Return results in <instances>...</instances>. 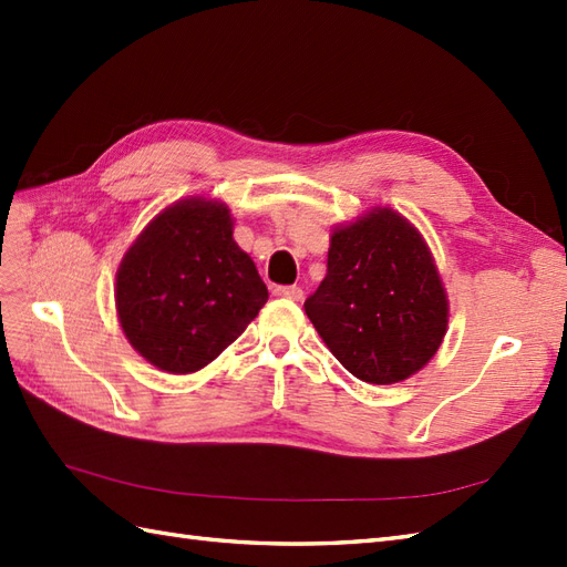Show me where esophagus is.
I'll return each instance as SVG.
<instances>
[{
	"mask_svg": "<svg viewBox=\"0 0 567 567\" xmlns=\"http://www.w3.org/2000/svg\"><path fill=\"white\" fill-rule=\"evenodd\" d=\"M272 295L282 297V299H290V302H302L305 292H302V287H297V285H280V287H275Z\"/></svg>",
	"mask_w": 567,
	"mask_h": 567,
	"instance_id": "obj_1",
	"label": "esophagus"
}]
</instances>
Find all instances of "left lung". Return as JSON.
I'll return each instance as SVG.
<instances>
[{
  "label": "left lung",
  "instance_id": "obj_1",
  "mask_svg": "<svg viewBox=\"0 0 567 567\" xmlns=\"http://www.w3.org/2000/svg\"><path fill=\"white\" fill-rule=\"evenodd\" d=\"M305 311L336 360L370 384L412 378L449 329V297L426 240L390 207L333 228L327 277Z\"/></svg>",
  "mask_w": 567,
  "mask_h": 567
}]
</instances>
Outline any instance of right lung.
<instances>
[{"label": "right lung", "instance_id": "add662e5", "mask_svg": "<svg viewBox=\"0 0 567 567\" xmlns=\"http://www.w3.org/2000/svg\"><path fill=\"white\" fill-rule=\"evenodd\" d=\"M116 315L151 365L197 372L268 302L256 262L234 240L224 202L189 197L143 228L116 270Z\"/></svg>", "mask_w": 567, "mask_h": 567}]
</instances>
